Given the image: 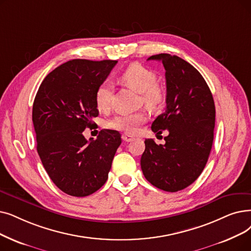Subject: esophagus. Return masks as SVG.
<instances>
[{"label": "esophagus", "instance_id": "obj_1", "mask_svg": "<svg viewBox=\"0 0 251 251\" xmlns=\"http://www.w3.org/2000/svg\"><path fill=\"white\" fill-rule=\"evenodd\" d=\"M122 139H123V141H125V143H129V141H132V140H133V137H132L131 135L124 133V134L122 135Z\"/></svg>", "mask_w": 251, "mask_h": 251}]
</instances>
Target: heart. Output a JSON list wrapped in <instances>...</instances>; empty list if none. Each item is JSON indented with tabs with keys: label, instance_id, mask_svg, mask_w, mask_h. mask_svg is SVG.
I'll list each match as a JSON object with an SVG mask.
<instances>
[{
	"label": "heart",
	"instance_id": "b5f03b06",
	"mask_svg": "<svg viewBox=\"0 0 251 251\" xmlns=\"http://www.w3.org/2000/svg\"><path fill=\"white\" fill-rule=\"evenodd\" d=\"M120 80L130 88L141 93L145 103L150 107L158 106L164 100V90L157 84L156 73L140 63H132L121 74ZM113 86L105 81L95 92V104L100 111H106L111 105ZM149 115L145 111L121 114L108 120L106 127L120 130L127 134H134L139 127L148 121Z\"/></svg>",
	"mask_w": 251,
	"mask_h": 251
}]
</instances>
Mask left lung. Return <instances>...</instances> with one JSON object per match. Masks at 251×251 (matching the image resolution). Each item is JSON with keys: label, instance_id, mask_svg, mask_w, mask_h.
I'll return each mask as SVG.
<instances>
[{"label": "left lung", "instance_id": "1", "mask_svg": "<svg viewBox=\"0 0 251 251\" xmlns=\"http://www.w3.org/2000/svg\"><path fill=\"white\" fill-rule=\"evenodd\" d=\"M148 60L162 61L166 78V107L151 124L154 132L168 130L165 145L145 140L140 159L145 177L166 192L186 189L199 177L213 143L215 105L202 75L188 61L161 53Z\"/></svg>", "mask_w": 251, "mask_h": 251}]
</instances>
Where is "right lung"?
Returning <instances> with one entry per match:
<instances>
[{
    "label": "right lung",
    "mask_w": 251,
    "mask_h": 251,
    "mask_svg": "<svg viewBox=\"0 0 251 251\" xmlns=\"http://www.w3.org/2000/svg\"><path fill=\"white\" fill-rule=\"evenodd\" d=\"M117 60L73 59L49 73L32 105L37 151L51 180L65 194L86 197L105 183L121 134L101 130L95 140L83 131L99 116L95 92Z\"/></svg>",
    "instance_id": "1"
}]
</instances>
